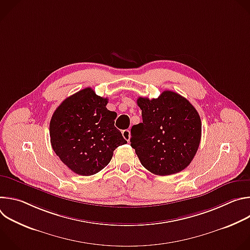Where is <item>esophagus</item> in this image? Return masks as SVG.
Segmentation results:
<instances>
[{"mask_svg": "<svg viewBox=\"0 0 250 250\" xmlns=\"http://www.w3.org/2000/svg\"><path fill=\"white\" fill-rule=\"evenodd\" d=\"M123 136H124V138L125 139V140H129L130 139V131H129V129H125V130H123Z\"/></svg>", "mask_w": 250, "mask_h": 250, "instance_id": "obj_1", "label": "esophagus"}]
</instances>
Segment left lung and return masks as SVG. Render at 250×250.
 Listing matches in <instances>:
<instances>
[{
	"mask_svg": "<svg viewBox=\"0 0 250 250\" xmlns=\"http://www.w3.org/2000/svg\"><path fill=\"white\" fill-rule=\"evenodd\" d=\"M142 123L131 127L130 146L142 166L155 175L184 170L197 153L202 134L200 116L181 95L164 91L158 98L137 99Z\"/></svg>",
	"mask_w": 250,
	"mask_h": 250,
	"instance_id": "1",
	"label": "left lung"
}]
</instances>
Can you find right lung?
I'll return each mask as SVG.
<instances>
[{
  "label": "right lung",
  "instance_id": "add662e5",
  "mask_svg": "<svg viewBox=\"0 0 250 250\" xmlns=\"http://www.w3.org/2000/svg\"><path fill=\"white\" fill-rule=\"evenodd\" d=\"M106 104L108 99L85 88L65 99L50 120L54 152L78 175L98 173L110 163L114 150L127 142L115 126L117 113Z\"/></svg>",
  "mask_w": 250,
  "mask_h": 250
}]
</instances>
